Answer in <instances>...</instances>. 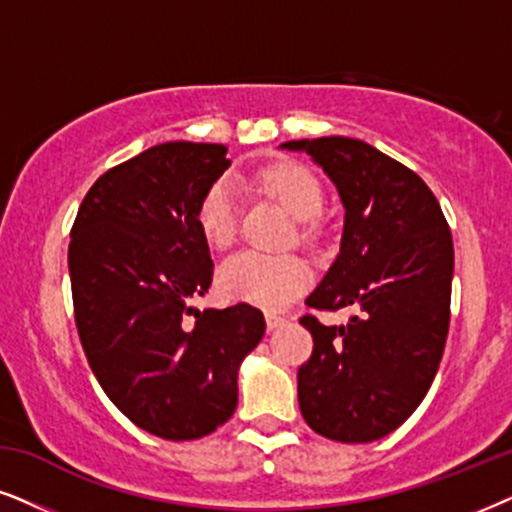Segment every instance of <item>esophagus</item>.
<instances>
[{"mask_svg":"<svg viewBox=\"0 0 512 512\" xmlns=\"http://www.w3.org/2000/svg\"><path fill=\"white\" fill-rule=\"evenodd\" d=\"M283 323H286V316L267 312V326L271 328V331H274V328H278V326H283Z\"/></svg>","mask_w":512,"mask_h":512,"instance_id":"34e87169","label":"esophagus"}]
</instances>
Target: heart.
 <instances>
[{
	"label": "heart",
	"instance_id": "heart-1",
	"mask_svg": "<svg viewBox=\"0 0 512 512\" xmlns=\"http://www.w3.org/2000/svg\"><path fill=\"white\" fill-rule=\"evenodd\" d=\"M255 184L274 196L297 219L295 241L309 245L316 238L312 219L323 208V189L307 167L276 163L255 174ZM196 224L212 248H226L236 238L238 200L229 179H217L198 200ZM309 283V267L293 255H262L243 250L219 264L217 286L229 300L278 309L300 295Z\"/></svg>",
	"mask_w": 512,
	"mask_h": 512
}]
</instances>
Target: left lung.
Masks as SVG:
<instances>
[{"label":"left lung","mask_w":512,"mask_h":512,"mask_svg":"<svg viewBox=\"0 0 512 512\" xmlns=\"http://www.w3.org/2000/svg\"><path fill=\"white\" fill-rule=\"evenodd\" d=\"M338 186L340 255L304 304L354 307L345 326L300 323L314 349L297 371L307 425L345 444L390 435L418 409L442 361L451 316L454 243L435 193L390 155L359 139L286 141Z\"/></svg>","instance_id":"left-lung-1"}]
</instances>
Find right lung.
I'll use <instances>...</instances> for the list:
<instances>
[{"label":"right lung","instance_id":"right-lung-1","mask_svg":"<svg viewBox=\"0 0 512 512\" xmlns=\"http://www.w3.org/2000/svg\"><path fill=\"white\" fill-rule=\"evenodd\" d=\"M226 167L222 144H158L103 172L70 229L89 366L134 425L170 442L210 435L234 416L238 364L264 335V316L248 302L191 307L215 269L198 200Z\"/></svg>","mask_w":512,"mask_h":512}]
</instances>
